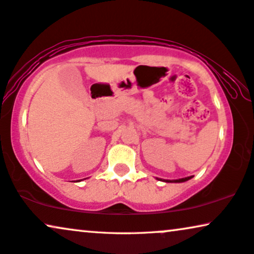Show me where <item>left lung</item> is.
<instances>
[{
  "mask_svg": "<svg viewBox=\"0 0 254 254\" xmlns=\"http://www.w3.org/2000/svg\"><path fill=\"white\" fill-rule=\"evenodd\" d=\"M192 177H187V178H182V179H177V180H162V179H159L157 178V180H160V181H164V182H174V184H180V182H186L188 180H190Z\"/></svg>",
  "mask_w": 254,
  "mask_h": 254,
  "instance_id": "8db88e82",
  "label": "left lung"
}]
</instances>
